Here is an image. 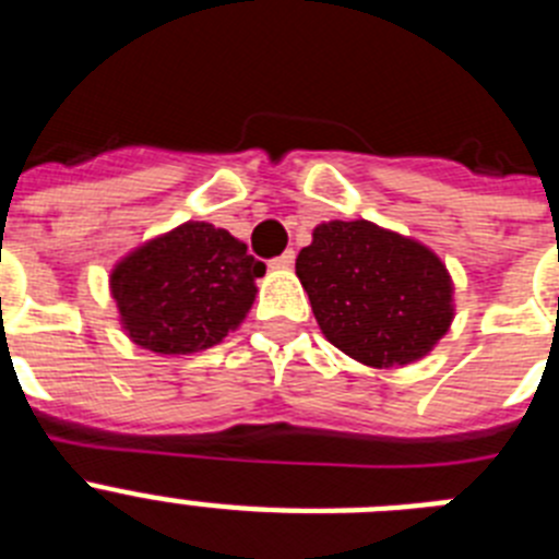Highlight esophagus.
<instances>
[{"mask_svg": "<svg viewBox=\"0 0 559 559\" xmlns=\"http://www.w3.org/2000/svg\"><path fill=\"white\" fill-rule=\"evenodd\" d=\"M294 260H296V254L288 249V251H285V254L276 257V260L271 265H274V269H290V265H294Z\"/></svg>", "mask_w": 559, "mask_h": 559, "instance_id": "obj_1", "label": "esophagus"}]
</instances>
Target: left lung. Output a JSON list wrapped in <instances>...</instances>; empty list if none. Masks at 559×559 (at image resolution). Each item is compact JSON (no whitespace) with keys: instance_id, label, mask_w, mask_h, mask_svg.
Returning <instances> with one entry per match:
<instances>
[{"instance_id":"8db88e82","label":"left lung","mask_w":559,"mask_h":559,"mask_svg":"<svg viewBox=\"0 0 559 559\" xmlns=\"http://www.w3.org/2000/svg\"><path fill=\"white\" fill-rule=\"evenodd\" d=\"M324 338L374 369L426 358L453 322L445 263L372 221H330L296 257Z\"/></svg>"}]
</instances>
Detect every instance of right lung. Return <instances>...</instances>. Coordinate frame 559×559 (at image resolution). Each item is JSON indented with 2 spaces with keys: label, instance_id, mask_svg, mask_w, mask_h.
<instances>
[{
  "label": "right lung",
  "instance_id": "add662e5",
  "mask_svg": "<svg viewBox=\"0 0 559 559\" xmlns=\"http://www.w3.org/2000/svg\"><path fill=\"white\" fill-rule=\"evenodd\" d=\"M263 274L265 265L229 231L187 221L122 257L108 285L133 344L192 355L240 328Z\"/></svg>",
  "mask_w": 559,
  "mask_h": 559
}]
</instances>
